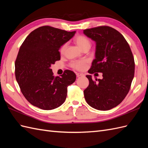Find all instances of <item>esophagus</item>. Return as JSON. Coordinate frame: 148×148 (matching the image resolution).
Listing matches in <instances>:
<instances>
[{
    "label": "esophagus",
    "instance_id": "1",
    "mask_svg": "<svg viewBox=\"0 0 148 148\" xmlns=\"http://www.w3.org/2000/svg\"><path fill=\"white\" fill-rule=\"evenodd\" d=\"M76 75H77V77H82V76H83V74L79 73H76Z\"/></svg>",
    "mask_w": 148,
    "mask_h": 148
}]
</instances>
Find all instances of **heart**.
I'll list each match as a JSON object with an SVG mask.
<instances>
[{"instance_id":"1","label":"heart","mask_w":148,"mask_h":148,"mask_svg":"<svg viewBox=\"0 0 148 148\" xmlns=\"http://www.w3.org/2000/svg\"><path fill=\"white\" fill-rule=\"evenodd\" d=\"M75 41L76 44L82 49H84L86 47H91V41H89V39L87 38L86 36L83 35H78L75 38ZM66 43L64 44L63 46L60 47V53H64L65 51L66 47ZM86 61L85 60H76L73 61L71 62L70 66L72 67L73 69L78 70H83L85 67V65H86Z\"/></svg>"}]
</instances>
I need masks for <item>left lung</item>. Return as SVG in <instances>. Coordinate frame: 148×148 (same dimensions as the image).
Wrapping results in <instances>:
<instances>
[{
	"label": "left lung",
	"mask_w": 148,
	"mask_h": 148,
	"mask_svg": "<svg viewBox=\"0 0 148 148\" xmlns=\"http://www.w3.org/2000/svg\"><path fill=\"white\" fill-rule=\"evenodd\" d=\"M83 33L96 43V58L89 73H102L94 81L86 75L89 86L84 91L88 104L97 110H108L117 106L130 89L135 73V60L126 39L107 26L86 29Z\"/></svg>",
	"instance_id": "left-lung-1"
}]
</instances>
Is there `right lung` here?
Masks as SVG:
<instances>
[{
  "label": "right lung",
  "mask_w": 148,
  "mask_h": 148,
  "mask_svg": "<svg viewBox=\"0 0 148 148\" xmlns=\"http://www.w3.org/2000/svg\"><path fill=\"white\" fill-rule=\"evenodd\" d=\"M75 33L43 26L22 43L15 63V77L22 94L34 106L52 110L65 102L67 87L75 82L76 75L66 70L60 77H54L50 67L60 60V47Z\"/></svg>",
  "instance_id": "right-lung-1"
}]
</instances>
